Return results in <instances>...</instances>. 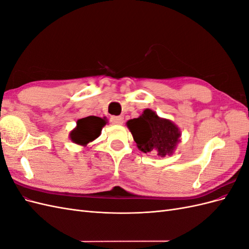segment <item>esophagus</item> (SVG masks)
Here are the masks:
<instances>
[{
	"label": "esophagus",
	"instance_id": "obj_1",
	"mask_svg": "<svg viewBox=\"0 0 249 249\" xmlns=\"http://www.w3.org/2000/svg\"><path fill=\"white\" fill-rule=\"evenodd\" d=\"M110 122L113 124H124V117H122V116H111Z\"/></svg>",
	"mask_w": 249,
	"mask_h": 249
}]
</instances>
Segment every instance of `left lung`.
<instances>
[{
  "mask_svg": "<svg viewBox=\"0 0 249 249\" xmlns=\"http://www.w3.org/2000/svg\"><path fill=\"white\" fill-rule=\"evenodd\" d=\"M138 148L143 153H157L161 157L171 155L179 141L178 127L168 119L145 109L138 118L126 123Z\"/></svg>",
  "mask_w": 249,
  "mask_h": 249,
  "instance_id": "8db88e82",
  "label": "left lung"
}]
</instances>
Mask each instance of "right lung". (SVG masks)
Returning a JSON list of instances; mask_svg holds the SVG:
<instances>
[{"label":"right lung","mask_w":249,"mask_h":249,"mask_svg":"<svg viewBox=\"0 0 249 249\" xmlns=\"http://www.w3.org/2000/svg\"><path fill=\"white\" fill-rule=\"evenodd\" d=\"M105 124H106V120L96 116H88L79 119L77 127L71 133V139L78 144L86 145L88 142L100 136Z\"/></svg>","instance_id":"add662e5"}]
</instances>
